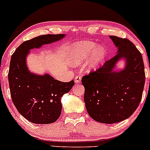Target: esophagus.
I'll return each instance as SVG.
<instances>
[{"mask_svg": "<svg viewBox=\"0 0 150 150\" xmlns=\"http://www.w3.org/2000/svg\"><path fill=\"white\" fill-rule=\"evenodd\" d=\"M81 75H76L75 78V82L76 83H78L81 82Z\"/></svg>", "mask_w": 150, "mask_h": 150, "instance_id": "34e87169", "label": "esophagus"}]
</instances>
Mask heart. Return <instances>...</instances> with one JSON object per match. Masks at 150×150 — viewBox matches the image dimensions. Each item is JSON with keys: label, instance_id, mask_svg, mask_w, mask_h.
<instances>
[{"label": "heart", "instance_id": "1", "mask_svg": "<svg viewBox=\"0 0 150 150\" xmlns=\"http://www.w3.org/2000/svg\"><path fill=\"white\" fill-rule=\"evenodd\" d=\"M107 57V50L92 42L82 41L72 44L68 49V59L71 64L81 65L88 60L87 67L94 70L101 66Z\"/></svg>", "mask_w": 150, "mask_h": 150}]
</instances>
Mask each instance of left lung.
<instances>
[{"mask_svg": "<svg viewBox=\"0 0 150 150\" xmlns=\"http://www.w3.org/2000/svg\"><path fill=\"white\" fill-rule=\"evenodd\" d=\"M110 38L117 47V54L81 80L88 114L105 124L120 122L133 114L142 100L145 83L142 53L127 39ZM122 59L126 62L124 69L116 71L115 64Z\"/></svg>", "mask_w": 150, "mask_h": 150, "instance_id": "obj_1", "label": "left lung"}]
</instances>
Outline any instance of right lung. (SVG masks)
Here are the masks:
<instances>
[{
	"label": "right lung",
	"instance_id": "1",
	"mask_svg": "<svg viewBox=\"0 0 150 150\" xmlns=\"http://www.w3.org/2000/svg\"><path fill=\"white\" fill-rule=\"evenodd\" d=\"M65 34H47L22 43L11 56L8 70V83L13 103L18 112L35 124H50L62 113V97L68 93L75 82H62L49 74L30 72L26 64L30 50L40 48L61 40Z\"/></svg>",
	"mask_w": 150,
	"mask_h": 150
}]
</instances>
